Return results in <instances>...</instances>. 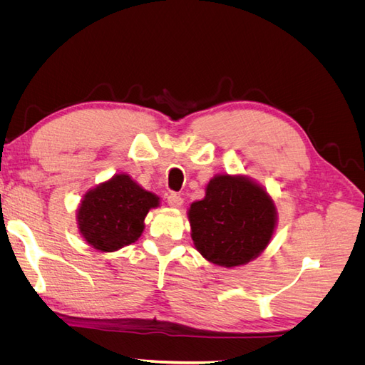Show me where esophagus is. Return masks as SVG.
Listing matches in <instances>:
<instances>
[{
	"mask_svg": "<svg viewBox=\"0 0 365 365\" xmlns=\"http://www.w3.org/2000/svg\"><path fill=\"white\" fill-rule=\"evenodd\" d=\"M168 204L170 205V207H181L182 205V197L178 195V193H175V192H170V193H168Z\"/></svg>",
	"mask_w": 365,
	"mask_h": 365,
	"instance_id": "obj_1",
	"label": "esophagus"
}]
</instances>
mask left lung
<instances>
[{
  "label": "left lung",
  "instance_id": "obj_1",
  "mask_svg": "<svg viewBox=\"0 0 365 365\" xmlns=\"http://www.w3.org/2000/svg\"><path fill=\"white\" fill-rule=\"evenodd\" d=\"M196 250L219 267L245 264L267 248L275 227L268 193L244 176L219 175L189 210Z\"/></svg>",
  "mask_w": 365,
  "mask_h": 365
}]
</instances>
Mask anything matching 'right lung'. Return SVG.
<instances>
[{
    "instance_id": "obj_1",
    "label": "right lung",
    "mask_w": 365,
    "mask_h": 365,
    "mask_svg": "<svg viewBox=\"0 0 365 365\" xmlns=\"http://www.w3.org/2000/svg\"><path fill=\"white\" fill-rule=\"evenodd\" d=\"M158 202V196L141 189L128 175H115L83 196L77 213L79 230L96 250L117 251L141 236L146 215Z\"/></svg>"
}]
</instances>
